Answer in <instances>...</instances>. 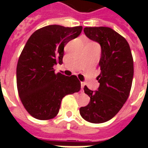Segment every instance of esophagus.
<instances>
[{"instance_id":"34e87169","label":"esophagus","mask_w":148,"mask_h":148,"mask_svg":"<svg viewBox=\"0 0 148 148\" xmlns=\"http://www.w3.org/2000/svg\"><path fill=\"white\" fill-rule=\"evenodd\" d=\"M84 86H85V83H83V82H82V83H81V87H82V89H83Z\"/></svg>"}]
</instances>
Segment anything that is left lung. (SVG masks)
<instances>
[{"mask_svg": "<svg viewBox=\"0 0 148 148\" xmlns=\"http://www.w3.org/2000/svg\"><path fill=\"white\" fill-rule=\"evenodd\" d=\"M84 32L101 45V74L97 77L98 90L93 92L84 87L90 101L79 111L84 120L100 124L115 116L128 98L133 79V58L127 40L110 27H86Z\"/></svg>", "mask_w": 148, "mask_h": 148, "instance_id": "left-lung-1", "label": "left lung"}]
</instances>
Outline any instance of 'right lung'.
Returning a JSON list of instances; mask_svg holds the SVG:
<instances>
[{
  "label": "right lung",
  "mask_w": 148,
  "mask_h": 148,
  "mask_svg": "<svg viewBox=\"0 0 148 148\" xmlns=\"http://www.w3.org/2000/svg\"><path fill=\"white\" fill-rule=\"evenodd\" d=\"M82 30V26L48 25L36 31L24 46L16 66V85L24 109L34 118L53 119L62 99L81 90L77 76L55 74L53 66L62 63L64 47Z\"/></svg>",
  "instance_id": "1"
}]
</instances>
